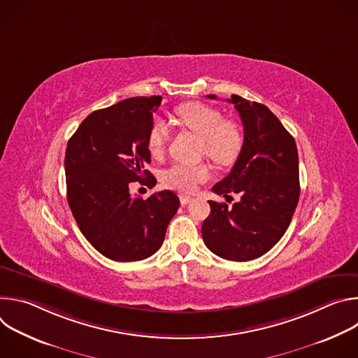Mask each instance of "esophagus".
<instances>
[{
    "mask_svg": "<svg viewBox=\"0 0 358 358\" xmlns=\"http://www.w3.org/2000/svg\"><path fill=\"white\" fill-rule=\"evenodd\" d=\"M192 201V198H189V196H185V195H181L180 196V202H181V206H188V203Z\"/></svg>",
    "mask_w": 358,
    "mask_h": 358,
    "instance_id": "34e87169",
    "label": "esophagus"
}]
</instances>
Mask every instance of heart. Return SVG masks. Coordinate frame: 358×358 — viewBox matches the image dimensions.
<instances>
[{"mask_svg":"<svg viewBox=\"0 0 358 358\" xmlns=\"http://www.w3.org/2000/svg\"><path fill=\"white\" fill-rule=\"evenodd\" d=\"M178 123L195 133L203 141V152L218 164H231L239 156L243 133L234 120H227L221 110L201 101L184 103L176 109ZM171 130L163 119L151 123L147 134V148L152 157H162ZM211 176L207 164H173L163 171V184L182 194H192L201 182Z\"/></svg>","mask_w":358,"mask_h":358,"instance_id":"b5f03b06","label":"heart"}]
</instances>
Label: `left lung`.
I'll list each match as a JSON object with an SVG mask.
<instances>
[{
  "instance_id": "left-lung-1",
  "label": "left lung",
  "mask_w": 358,
  "mask_h": 358,
  "mask_svg": "<svg viewBox=\"0 0 358 358\" xmlns=\"http://www.w3.org/2000/svg\"><path fill=\"white\" fill-rule=\"evenodd\" d=\"M217 99L215 94H208ZM234 103L243 124V144L229 174L213 187L218 195H241L228 208L208 201L211 213L202 224V239L220 258L257 259L286 232L300 195L297 147L280 120L258 101L238 94Z\"/></svg>"
}]
</instances>
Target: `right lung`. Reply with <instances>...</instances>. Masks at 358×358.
I'll list each match as a JSON object with an SVG mask.
<instances>
[{
	"mask_svg": "<svg viewBox=\"0 0 358 358\" xmlns=\"http://www.w3.org/2000/svg\"><path fill=\"white\" fill-rule=\"evenodd\" d=\"M160 103L162 96H138L94 110L68 141L71 211L90 245L112 261H143L156 253L180 207L169 189L145 199L130 194V182H157L145 167L151 162L147 134Z\"/></svg>",
	"mask_w": 358,
	"mask_h": 358,
	"instance_id": "right-lung-1",
	"label": "right lung"
}]
</instances>
